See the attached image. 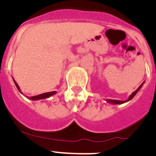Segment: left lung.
<instances>
[{
    "label": "left lung",
    "instance_id": "obj_1",
    "mask_svg": "<svg viewBox=\"0 0 156 156\" xmlns=\"http://www.w3.org/2000/svg\"><path fill=\"white\" fill-rule=\"evenodd\" d=\"M144 83V82L143 83H142L141 85H140V86L137 88V89H136V90H135V91L133 92V93L132 94L129 96V98L127 99L126 101H118V100H110V99H108V100H106V101L107 102L110 103V104H124V103H126V102H128V101H129L130 100H132V99L134 97V96L136 94V93H137V92L139 91L140 89H141V87L143 86Z\"/></svg>",
    "mask_w": 156,
    "mask_h": 156
}]
</instances>
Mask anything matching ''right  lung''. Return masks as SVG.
<instances>
[{
    "mask_svg": "<svg viewBox=\"0 0 156 156\" xmlns=\"http://www.w3.org/2000/svg\"><path fill=\"white\" fill-rule=\"evenodd\" d=\"M13 81H14L15 85L16 86V87H17V89H18L19 91H20V93H22V94H23V93H22L21 90H20V86H19L18 84L16 83V82L15 81L14 79H13ZM55 93H56V91H52V92H48V93H42V94H40V95H37V96H34V97H27V98H29V99H30L31 101H38V100H41V99L48 98V97L53 96V95L55 94Z\"/></svg>",
    "mask_w": 156,
    "mask_h": 156,
    "instance_id": "add662e5",
    "label": "right lung"
}]
</instances>
